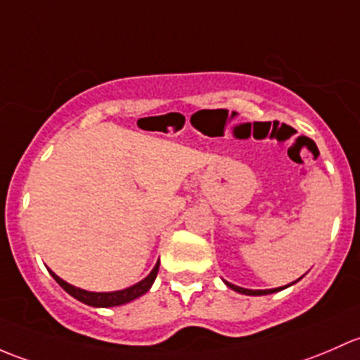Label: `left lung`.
I'll return each instance as SVG.
<instances>
[{
  "label": "left lung",
  "mask_w": 360,
  "mask_h": 360,
  "mask_svg": "<svg viewBox=\"0 0 360 360\" xmlns=\"http://www.w3.org/2000/svg\"><path fill=\"white\" fill-rule=\"evenodd\" d=\"M303 277V276H302ZM302 277H300V279H302ZM300 279H296V281H300ZM295 281V283H296ZM225 284H227L229 288H231V290H234V291H237V292H240V295H248V296H262V295H270V292H277V291H281V290H284V288H290V286H292V284L295 283H291V284H288V286H283V288H274V290H246V288H240V286H236V284H232V283H227V281H224Z\"/></svg>",
  "instance_id": "8db88e82"
}]
</instances>
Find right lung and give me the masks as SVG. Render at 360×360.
<instances>
[{"instance_id": "1", "label": "right lung", "mask_w": 360, "mask_h": 360, "mask_svg": "<svg viewBox=\"0 0 360 360\" xmlns=\"http://www.w3.org/2000/svg\"><path fill=\"white\" fill-rule=\"evenodd\" d=\"M158 270H159V260L154 265V269L150 270L149 276H147L146 279L140 281V283L133 284V286H129V288H124V290L107 291V292H95V291L81 290V288H76V286H72V284L65 283L64 279H60V277H58L55 272H51L50 269H48V272L51 274V277H53V279L57 281V283L60 284V286L64 288V290L68 291L72 298L79 300V302L84 303V305L97 307V309H107V307L124 305V303H129V302H133V300L140 298L142 295H146V292L153 288L155 276H158Z\"/></svg>"}]
</instances>
